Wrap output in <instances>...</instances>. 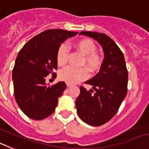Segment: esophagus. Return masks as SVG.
I'll return each instance as SVG.
<instances>
[{"instance_id": "esophagus-1", "label": "esophagus", "mask_w": 149, "mask_h": 149, "mask_svg": "<svg viewBox=\"0 0 149 149\" xmlns=\"http://www.w3.org/2000/svg\"><path fill=\"white\" fill-rule=\"evenodd\" d=\"M66 85H67V86H68V87H71V86H72V84H69V83H67Z\"/></svg>"}]
</instances>
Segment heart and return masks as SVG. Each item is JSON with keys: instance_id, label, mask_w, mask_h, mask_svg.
Masks as SVG:
<instances>
[{"instance_id": "1", "label": "heart", "mask_w": 149, "mask_h": 149, "mask_svg": "<svg viewBox=\"0 0 149 149\" xmlns=\"http://www.w3.org/2000/svg\"><path fill=\"white\" fill-rule=\"evenodd\" d=\"M78 52L84 55L83 63L87 66L89 70L92 72L98 71L102 64V57L95 51L97 50L96 45L90 39H82L74 44ZM68 50L66 45H62L56 52V63L60 67L65 66L68 61ZM59 77L62 81L69 84H77L88 77V71L85 68H74L72 67H67L59 74Z\"/></svg>"}]
</instances>
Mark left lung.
<instances>
[{"label": "left lung", "mask_w": 149, "mask_h": 149, "mask_svg": "<svg viewBox=\"0 0 149 149\" xmlns=\"http://www.w3.org/2000/svg\"><path fill=\"white\" fill-rule=\"evenodd\" d=\"M95 39L104 53L99 72L86 81L93 89L89 91L83 86L76 99L75 105L79 117L89 125L100 126L116 115L127 91L128 72L123 53L113 39L101 33L82 31Z\"/></svg>", "instance_id": "1"}]
</instances>
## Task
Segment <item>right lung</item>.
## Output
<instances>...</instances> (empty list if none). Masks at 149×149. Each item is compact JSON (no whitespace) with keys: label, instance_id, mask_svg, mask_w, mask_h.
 Segmentation results:
<instances>
[{"label":"right lung","instance_id":"1","mask_svg":"<svg viewBox=\"0 0 149 149\" xmlns=\"http://www.w3.org/2000/svg\"><path fill=\"white\" fill-rule=\"evenodd\" d=\"M78 33L50 29L29 40L20 50L13 70L15 101L24 113L34 120H42L55 110L58 98L66 89L65 82L48 86L46 77L57 69L56 52L68 37Z\"/></svg>","mask_w":149,"mask_h":149}]
</instances>
